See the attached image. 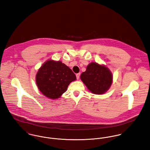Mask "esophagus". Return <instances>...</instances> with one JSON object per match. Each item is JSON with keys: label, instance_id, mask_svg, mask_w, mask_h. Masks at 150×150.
Here are the masks:
<instances>
[{"label": "esophagus", "instance_id": "1", "mask_svg": "<svg viewBox=\"0 0 150 150\" xmlns=\"http://www.w3.org/2000/svg\"><path fill=\"white\" fill-rule=\"evenodd\" d=\"M80 75H81V73H78L76 74V79H79L80 78Z\"/></svg>", "mask_w": 150, "mask_h": 150}]
</instances>
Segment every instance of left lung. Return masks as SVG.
<instances>
[{
  "instance_id": "left-lung-1",
  "label": "left lung",
  "mask_w": 150,
  "mask_h": 150,
  "mask_svg": "<svg viewBox=\"0 0 150 150\" xmlns=\"http://www.w3.org/2000/svg\"><path fill=\"white\" fill-rule=\"evenodd\" d=\"M81 79L91 92L98 95L106 92L112 82L110 69L94 62L87 66L86 71L81 73Z\"/></svg>"
}]
</instances>
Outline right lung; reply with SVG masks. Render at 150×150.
Instances as JSON below:
<instances>
[{
  "instance_id": "add662e5",
  "label": "right lung",
  "mask_w": 150,
  "mask_h": 150,
  "mask_svg": "<svg viewBox=\"0 0 150 150\" xmlns=\"http://www.w3.org/2000/svg\"><path fill=\"white\" fill-rule=\"evenodd\" d=\"M76 79L75 74L64 63L49 60L39 69L36 81L39 90L46 96L57 99L66 92L69 83Z\"/></svg>"
}]
</instances>
